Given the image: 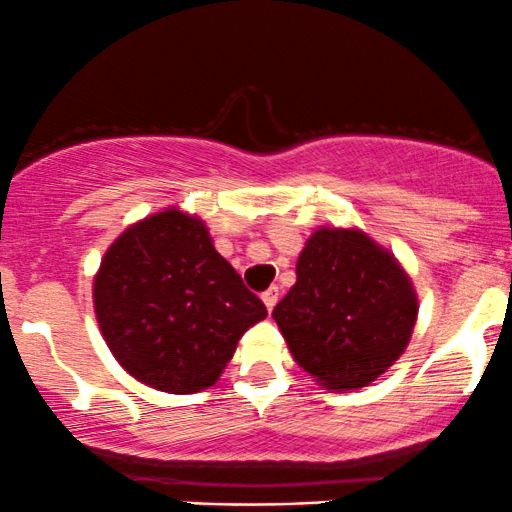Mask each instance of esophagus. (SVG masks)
I'll return each mask as SVG.
<instances>
[{
	"label": "esophagus",
	"instance_id": "obj_1",
	"mask_svg": "<svg viewBox=\"0 0 512 512\" xmlns=\"http://www.w3.org/2000/svg\"><path fill=\"white\" fill-rule=\"evenodd\" d=\"M278 295H280L278 287H268V290L261 295V300H263V304H266L268 312H273V307L278 304Z\"/></svg>",
	"mask_w": 512,
	"mask_h": 512
}]
</instances>
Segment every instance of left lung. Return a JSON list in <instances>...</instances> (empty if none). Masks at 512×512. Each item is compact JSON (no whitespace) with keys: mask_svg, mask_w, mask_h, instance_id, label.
Returning <instances> with one entry per match:
<instances>
[{"mask_svg":"<svg viewBox=\"0 0 512 512\" xmlns=\"http://www.w3.org/2000/svg\"><path fill=\"white\" fill-rule=\"evenodd\" d=\"M418 297L394 254L360 229L319 227L273 309L295 363L331 392L367 387L411 341Z\"/></svg>","mask_w":512,"mask_h":512,"instance_id":"obj_1","label":"left lung"}]
</instances>
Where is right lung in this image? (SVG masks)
<instances>
[{"mask_svg": "<svg viewBox=\"0 0 512 512\" xmlns=\"http://www.w3.org/2000/svg\"><path fill=\"white\" fill-rule=\"evenodd\" d=\"M94 309L120 367L169 394L212 387L239 338L268 317L205 222L179 208L135 222L108 246Z\"/></svg>", "mask_w": 512, "mask_h": 512, "instance_id": "1", "label": "right lung"}]
</instances>
